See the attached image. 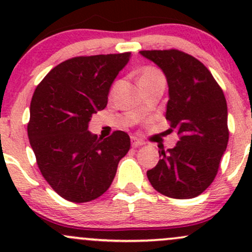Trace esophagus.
Listing matches in <instances>:
<instances>
[{"mask_svg": "<svg viewBox=\"0 0 252 252\" xmlns=\"http://www.w3.org/2000/svg\"><path fill=\"white\" fill-rule=\"evenodd\" d=\"M131 144L132 147H141L143 146L144 142L142 140H138L137 137H131Z\"/></svg>", "mask_w": 252, "mask_h": 252, "instance_id": "1", "label": "esophagus"}]
</instances>
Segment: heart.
Masks as SVG:
<instances>
[{
	"mask_svg": "<svg viewBox=\"0 0 252 252\" xmlns=\"http://www.w3.org/2000/svg\"><path fill=\"white\" fill-rule=\"evenodd\" d=\"M155 82H164L162 72L153 66H147L140 73V85H147Z\"/></svg>",
	"mask_w": 252,
	"mask_h": 252,
	"instance_id": "heart-1",
	"label": "heart"
}]
</instances>
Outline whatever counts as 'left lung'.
I'll list each match as a JSON object with an SVG mask.
<instances>
[{
	"label": "left lung",
	"instance_id": "left-lung-1",
	"mask_svg": "<svg viewBox=\"0 0 252 252\" xmlns=\"http://www.w3.org/2000/svg\"><path fill=\"white\" fill-rule=\"evenodd\" d=\"M162 70L168 84L166 118L179 141L158 147L161 158L147 172L158 192L174 199L201 194L215 180L228 142L227 105L220 86L204 63L178 50L141 51Z\"/></svg>",
	"mask_w": 252,
	"mask_h": 252
}]
</instances>
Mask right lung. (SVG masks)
I'll return each instance as SVG.
<instances>
[{
    "label": "right lung",
    "instance_id": "right-lung-1",
    "mask_svg": "<svg viewBox=\"0 0 252 252\" xmlns=\"http://www.w3.org/2000/svg\"><path fill=\"white\" fill-rule=\"evenodd\" d=\"M131 53L76 57L56 66L36 86L28 138L45 180L72 202L97 199L111 185L130 137L103 138L89 131L92 115L108 104L115 78Z\"/></svg>",
    "mask_w": 252,
    "mask_h": 252
}]
</instances>
